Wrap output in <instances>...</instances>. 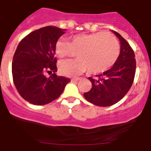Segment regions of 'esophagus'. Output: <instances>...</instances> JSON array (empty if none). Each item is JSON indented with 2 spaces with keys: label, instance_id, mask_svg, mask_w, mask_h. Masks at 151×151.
Wrapping results in <instances>:
<instances>
[{
  "label": "esophagus",
  "instance_id": "1",
  "mask_svg": "<svg viewBox=\"0 0 151 151\" xmlns=\"http://www.w3.org/2000/svg\"><path fill=\"white\" fill-rule=\"evenodd\" d=\"M80 79V78H73L71 79V82H78V80Z\"/></svg>",
  "mask_w": 151,
  "mask_h": 151
}]
</instances>
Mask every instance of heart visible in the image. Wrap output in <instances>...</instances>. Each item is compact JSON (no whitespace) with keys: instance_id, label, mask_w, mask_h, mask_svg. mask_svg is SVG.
<instances>
[{"instance_id":"heart-1","label":"heart","mask_w":151,"mask_h":151,"mask_svg":"<svg viewBox=\"0 0 151 151\" xmlns=\"http://www.w3.org/2000/svg\"><path fill=\"white\" fill-rule=\"evenodd\" d=\"M54 52L59 58L74 56L78 59L59 63V70L64 76H77L88 69L91 74L106 71L115 63L119 54V44L115 36L99 32L73 36L69 42L60 38L56 41Z\"/></svg>"}]
</instances>
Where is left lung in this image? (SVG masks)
Listing matches in <instances>:
<instances>
[{
	"mask_svg": "<svg viewBox=\"0 0 151 151\" xmlns=\"http://www.w3.org/2000/svg\"><path fill=\"white\" fill-rule=\"evenodd\" d=\"M120 41V54L111 69L89 77L92 88L84 93L85 99L94 105L109 106L115 104L127 94L134 82L136 69L134 53L128 41L116 32H113Z\"/></svg>",
	"mask_w": 151,
	"mask_h": 151,
	"instance_id": "obj_1",
	"label": "left lung"
}]
</instances>
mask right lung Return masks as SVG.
<instances>
[{"label":"right lung","mask_w":151,"mask_h":151,"mask_svg":"<svg viewBox=\"0 0 151 151\" xmlns=\"http://www.w3.org/2000/svg\"><path fill=\"white\" fill-rule=\"evenodd\" d=\"M64 30L45 26L35 30L19 43L12 62L13 83L19 94L35 105H45L60 97L69 78L57 76L54 45ZM50 73L49 77L46 73Z\"/></svg>","instance_id":"1"}]
</instances>
